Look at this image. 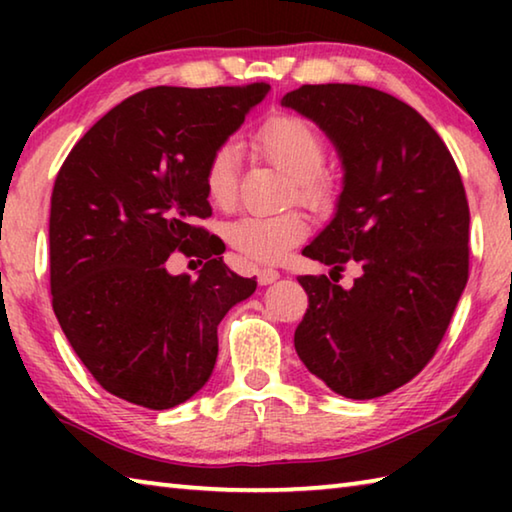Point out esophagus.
<instances>
[{
  "label": "esophagus",
  "mask_w": 512,
  "mask_h": 512,
  "mask_svg": "<svg viewBox=\"0 0 512 512\" xmlns=\"http://www.w3.org/2000/svg\"><path fill=\"white\" fill-rule=\"evenodd\" d=\"M257 280L262 287H266V284H273L275 280H280V271H275V268H262V271L257 273Z\"/></svg>",
  "instance_id": "esophagus-1"
}]
</instances>
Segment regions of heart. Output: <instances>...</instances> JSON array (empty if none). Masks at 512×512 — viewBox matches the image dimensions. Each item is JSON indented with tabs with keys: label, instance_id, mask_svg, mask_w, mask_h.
Returning <instances> with one entry per match:
<instances>
[{
	"label": "heart",
	"instance_id": "heart-1",
	"mask_svg": "<svg viewBox=\"0 0 512 512\" xmlns=\"http://www.w3.org/2000/svg\"><path fill=\"white\" fill-rule=\"evenodd\" d=\"M255 153L289 173L291 194L311 210H327L339 196V180L325 169L327 142L314 121L296 112H271L250 137ZM207 198L230 207L239 189V149L232 142L214 146L205 162ZM309 235L305 214H244L228 225V241L241 257L255 264H277Z\"/></svg>",
	"mask_w": 512,
	"mask_h": 512
}]
</instances>
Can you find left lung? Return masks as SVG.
Listing matches in <instances>:
<instances>
[{
    "label": "left lung",
    "mask_w": 512,
    "mask_h": 512,
    "mask_svg": "<svg viewBox=\"0 0 512 512\" xmlns=\"http://www.w3.org/2000/svg\"><path fill=\"white\" fill-rule=\"evenodd\" d=\"M282 103L323 128L345 167L339 212L302 255L332 274L360 266L350 290L327 275L298 277L309 307L293 343L332 391L372 400L433 359L467 284L461 173L429 121L381 90L300 85Z\"/></svg>",
    "instance_id": "1"
}]
</instances>
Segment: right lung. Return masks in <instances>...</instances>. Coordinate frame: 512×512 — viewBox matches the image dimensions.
I'll list each match as a JSON object with an SVG mask.
<instances>
[{"instance_id": "add662e5", "label": "right lung", "mask_w": 512, "mask_h": 512, "mask_svg": "<svg viewBox=\"0 0 512 512\" xmlns=\"http://www.w3.org/2000/svg\"><path fill=\"white\" fill-rule=\"evenodd\" d=\"M271 85L133 94L85 133L60 167L49 212L51 307L101 388L144 409H171L210 379L221 318L255 291L232 273L203 183ZM206 259L196 281L169 276L171 252Z\"/></svg>"}]
</instances>
